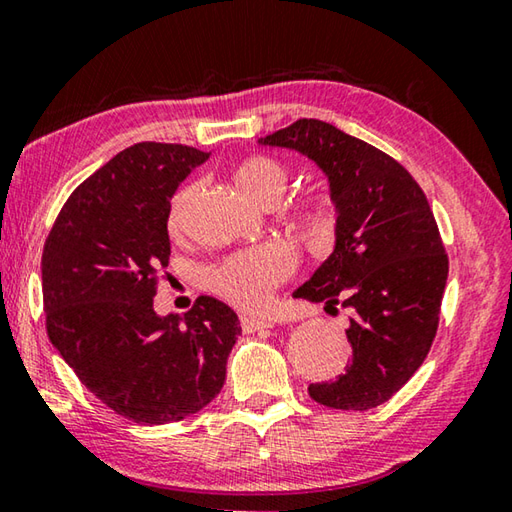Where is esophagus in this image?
<instances>
[{
  "label": "esophagus",
  "mask_w": 512,
  "mask_h": 512,
  "mask_svg": "<svg viewBox=\"0 0 512 512\" xmlns=\"http://www.w3.org/2000/svg\"><path fill=\"white\" fill-rule=\"evenodd\" d=\"M241 329H244L246 333L268 331V329H273V322L266 318H253V315H241Z\"/></svg>",
  "instance_id": "esophagus-1"
}]
</instances>
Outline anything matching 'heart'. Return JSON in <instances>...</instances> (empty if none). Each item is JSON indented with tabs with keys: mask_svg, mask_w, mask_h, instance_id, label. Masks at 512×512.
<instances>
[{
	"mask_svg": "<svg viewBox=\"0 0 512 512\" xmlns=\"http://www.w3.org/2000/svg\"><path fill=\"white\" fill-rule=\"evenodd\" d=\"M232 179L250 201L266 206V203L280 201L288 174L280 161L257 154L239 161L235 172H232ZM192 194L194 185H185L183 190L176 192L170 215H167V226L172 232L183 226V217ZM300 224L315 244L329 241L333 226H336L329 201L318 197L306 203L300 215ZM295 264L297 257L291 248L277 244V241H268V244L232 253L215 266H210L206 271V286L217 295L226 297L228 302L241 306V309H259L268 300L273 288L293 275Z\"/></svg>",
	"mask_w": 512,
	"mask_h": 512,
	"instance_id": "1",
	"label": "heart"
}]
</instances>
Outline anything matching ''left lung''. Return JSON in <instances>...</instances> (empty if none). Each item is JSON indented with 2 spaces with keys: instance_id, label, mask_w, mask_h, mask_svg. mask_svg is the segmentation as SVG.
Instances as JSON below:
<instances>
[{
  "instance_id": "obj_1",
  "label": "left lung",
  "mask_w": 512,
  "mask_h": 512,
  "mask_svg": "<svg viewBox=\"0 0 512 512\" xmlns=\"http://www.w3.org/2000/svg\"><path fill=\"white\" fill-rule=\"evenodd\" d=\"M257 143L318 165L336 212L331 255L293 297L349 309L351 358L309 394L333 410L378 407L423 365L439 327L448 255L430 203L401 163L324 120L302 118Z\"/></svg>"
}]
</instances>
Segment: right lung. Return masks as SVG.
Segmentation results:
<instances>
[{"mask_svg":"<svg viewBox=\"0 0 512 512\" xmlns=\"http://www.w3.org/2000/svg\"><path fill=\"white\" fill-rule=\"evenodd\" d=\"M208 159L188 145L127 147L78 185L44 244L49 340L91 394L141 425L203 410L241 336L237 313L210 295L185 318L154 311L170 199Z\"/></svg>","mask_w":512,"mask_h":512,"instance_id":"1","label":"right lung"}]
</instances>
